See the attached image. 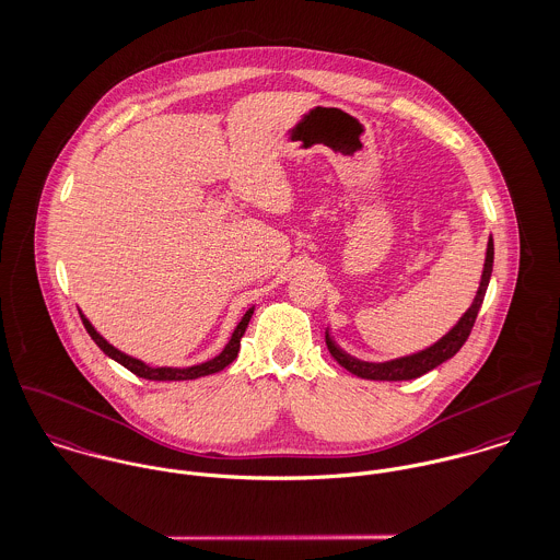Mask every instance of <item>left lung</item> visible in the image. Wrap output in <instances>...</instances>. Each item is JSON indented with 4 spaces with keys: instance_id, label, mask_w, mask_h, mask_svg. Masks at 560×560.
<instances>
[{
    "instance_id": "left-lung-1",
    "label": "left lung",
    "mask_w": 560,
    "mask_h": 560,
    "mask_svg": "<svg viewBox=\"0 0 560 560\" xmlns=\"http://www.w3.org/2000/svg\"><path fill=\"white\" fill-rule=\"evenodd\" d=\"M493 237H489V246H487V261H485V270H482V281H480V288H478V294L471 303V307L465 312V316L456 323V327L445 334L436 345L428 347L425 351H419L415 355H406V358H399V360H390V362H362V360H355L351 358L349 353H345L329 336V331L325 334V340H327V349L329 353L334 355V360L345 366L349 373L362 377V380H375V382H404V380H417L425 373H430L432 369H436L439 364L447 362L450 358H454L463 345L467 342L474 325H476V318H478V312L482 307V301H485V294H487V288H489V281H491V272H493Z\"/></svg>"
}]
</instances>
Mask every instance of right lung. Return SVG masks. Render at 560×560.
Wrapping results in <instances>:
<instances>
[{
	"label": "right lung",
	"instance_id": "add662e5",
	"mask_svg": "<svg viewBox=\"0 0 560 560\" xmlns=\"http://www.w3.org/2000/svg\"><path fill=\"white\" fill-rule=\"evenodd\" d=\"M253 312H255V307H250L244 316H242V320H240V325L235 327V331H233V336H231V340H229V345L222 349V353L220 355H215L213 360H209V362H202V364H196V366H189V369H170V366H161V369H152V366H148V364H143L141 360H135V358H130V355H126V353H121V351H117L113 345H108L95 329H93V325L80 314V318H82V325H84V329H86V334L91 336V340L110 358V360H115V362H119L124 369H128L130 373H135L137 377H143V380H152V382H183V380H198V377H205V375H213V373H218V371H222V369H226L235 358H237V353H240V340H242V336H244V331H246V327H248V320H250V316H253Z\"/></svg>",
	"mask_w": 560,
	"mask_h": 560
}]
</instances>
